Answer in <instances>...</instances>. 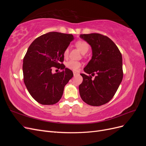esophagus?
<instances>
[{
    "label": "esophagus",
    "instance_id": "esophagus-1",
    "mask_svg": "<svg viewBox=\"0 0 146 146\" xmlns=\"http://www.w3.org/2000/svg\"><path fill=\"white\" fill-rule=\"evenodd\" d=\"M73 74H74V77H75V76H77V75L78 74L77 72H75V71H73Z\"/></svg>",
    "mask_w": 146,
    "mask_h": 146
}]
</instances>
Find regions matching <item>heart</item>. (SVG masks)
<instances>
[{"instance_id": "heart-1", "label": "heart", "mask_w": 146, "mask_h": 146, "mask_svg": "<svg viewBox=\"0 0 146 146\" xmlns=\"http://www.w3.org/2000/svg\"><path fill=\"white\" fill-rule=\"evenodd\" d=\"M75 45L78 48V50H80L83 54H85L86 53L88 52V51L90 49V45L87 42L83 41V40H78L75 43ZM69 54V49L67 48H66L63 53V55L65 57H67ZM82 64L80 62L77 61H74V60H70L68 62L66 63V66L67 68L72 69L74 71H77L78 70V69L81 67Z\"/></svg>"}]
</instances>
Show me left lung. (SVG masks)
Segmentation results:
<instances>
[{
    "mask_svg": "<svg viewBox=\"0 0 146 146\" xmlns=\"http://www.w3.org/2000/svg\"><path fill=\"white\" fill-rule=\"evenodd\" d=\"M80 37L91 46L92 59L81 74L83 82L79 85L82 99L91 106L108 103L115 94L122 80V54L117 46L108 36L99 33L83 34Z\"/></svg>",
    "mask_w": 146,
    "mask_h": 146,
    "instance_id": "left-lung-1",
    "label": "left lung"
}]
</instances>
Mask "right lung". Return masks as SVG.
Masks as SVG:
<instances>
[{"mask_svg": "<svg viewBox=\"0 0 146 146\" xmlns=\"http://www.w3.org/2000/svg\"><path fill=\"white\" fill-rule=\"evenodd\" d=\"M73 39L71 34L48 32L35 39L28 48L23 60V79L30 94L39 104L58 102L73 77L72 70L63 63L64 51ZM53 67L63 70L52 74Z\"/></svg>", "mask_w": 146, "mask_h": 146, "instance_id": "right-lung-1", "label": "right lung"}]
</instances>
